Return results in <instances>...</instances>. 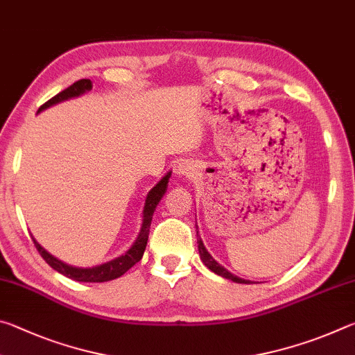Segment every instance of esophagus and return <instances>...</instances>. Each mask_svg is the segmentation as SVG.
Here are the masks:
<instances>
[{
	"mask_svg": "<svg viewBox=\"0 0 355 355\" xmlns=\"http://www.w3.org/2000/svg\"><path fill=\"white\" fill-rule=\"evenodd\" d=\"M175 172H177V175H184V177H189L191 173H192L191 166L186 164V163H180V164L177 166Z\"/></svg>",
	"mask_w": 355,
	"mask_h": 355,
	"instance_id": "1",
	"label": "esophagus"
}]
</instances>
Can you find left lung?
<instances>
[{
  "mask_svg": "<svg viewBox=\"0 0 355 355\" xmlns=\"http://www.w3.org/2000/svg\"><path fill=\"white\" fill-rule=\"evenodd\" d=\"M197 235H199V232H197ZM197 244H199V254H200L202 261L205 263V266L209 269V271H213L214 274H218V275H220V277H224V279H228V280L236 282V284H252L250 280L241 279V277H238V275H235V274L228 272L227 269H225L224 266H222V264H219L218 261H216L214 258H213L211 255H209V252L207 250L205 245H203V243H202V239H200V238L197 239Z\"/></svg>",
  "mask_w": 355,
  "mask_h": 355,
  "instance_id": "obj_1",
  "label": "left lung"
}]
</instances>
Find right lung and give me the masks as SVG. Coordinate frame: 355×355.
<instances>
[{"mask_svg": "<svg viewBox=\"0 0 355 355\" xmlns=\"http://www.w3.org/2000/svg\"><path fill=\"white\" fill-rule=\"evenodd\" d=\"M91 89H92V81L91 80L76 81V83L71 84L70 87L64 89L62 92H59L58 95H55V97L48 100L45 105H42L37 112L44 111L50 106H55L58 103H61V101L80 97V95L89 92ZM171 175H172V172H167L166 175L161 178L152 189L148 191V194L146 197V203H144V209H142V224H141L139 235H137V238L135 239V243L131 244V248L127 252H125L123 255L114 258V260H110V261H106L103 264H97V266H92V268H76V266H70V264L64 263L61 260H58L56 257H53L50 252H46L33 238L35 249L39 250V254L42 255V258H44V260L48 264H50V266L55 269V271L65 275V277L73 279L76 282H97V284H98V282H110V280L120 277V275H123L130 268H133L135 264L139 261L142 255H144V250H146V245H147L150 224H152L153 213H155L156 207H158V203L161 202V199H163L164 194H166Z\"/></svg>", "mask_w": 355, "mask_h": 355, "instance_id": "1", "label": "right lung"}]
</instances>
